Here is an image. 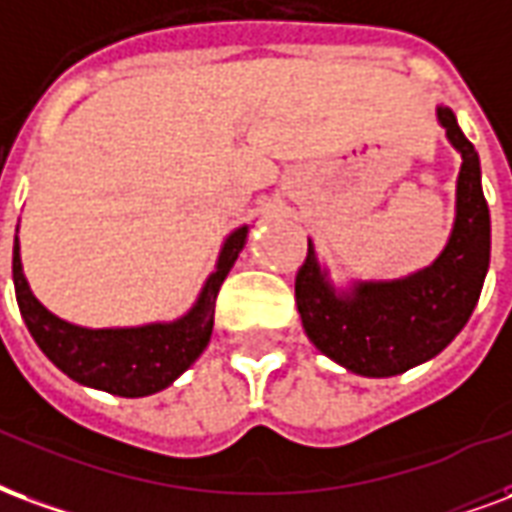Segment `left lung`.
<instances>
[{
	"instance_id": "8db88e82",
	"label": "left lung",
	"mask_w": 512,
	"mask_h": 512,
	"mask_svg": "<svg viewBox=\"0 0 512 512\" xmlns=\"http://www.w3.org/2000/svg\"><path fill=\"white\" fill-rule=\"evenodd\" d=\"M447 138L461 152L455 226L442 256L409 278L357 283L335 294L313 245L294 278L302 327L313 346L360 376H395L431 360L469 322L491 259V215L480 185L475 144L447 106L436 108Z\"/></svg>"
}]
</instances>
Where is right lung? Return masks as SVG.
Listing matches in <instances>:
<instances>
[{"label": "right lung", "instance_id": "add662e5", "mask_svg": "<svg viewBox=\"0 0 512 512\" xmlns=\"http://www.w3.org/2000/svg\"><path fill=\"white\" fill-rule=\"evenodd\" d=\"M245 237H248V226L237 229L226 240L220 251L218 270L207 278L196 305L182 319L169 324L119 327V330H87L46 311L35 294L29 292L16 237L13 283H16L18 308L40 352L73 382L122 398L152 395L169 387L207 349L220 283L226 281V275L240 256Z\"/></svg>", "mask_w": 512, "mask_h": 512}]
</instances>
